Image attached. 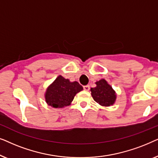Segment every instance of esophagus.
<instances>
[{
    "label": "esophagus",
    "mask_w": 158,
    "mask_h": 158,
    "mask_svg": "<svg viewBox=\"0 0 158 158\" xmlns=\"http://www.w3.org/2000/svg\"><path fill=\"white\" fill-rule=\"evenodd\" d=\"M83 89L85 90H90V85H86L83 86Z\"/></svg>",
    "instance_id": "obj_1"
}]
</instances>
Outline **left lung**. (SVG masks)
Listing matches in <instances>:
<instances>
[{
  "instance_id": "obj_1",
  "label": "left lung",
  "mask_w": 158,
  "mask_h": 158,
  "mask_svg": "<svg viewBox=\"0 0 158 158\" xmlns=\"http://www.w3.org/2000/svg\"><path fill=\"white\" fill-rule=\"evenodd\" d=\"M96 87L92 88L91 95L95 101L103 106L113 105L116 100V94L112 87L104 79L96 82Z\"/></svg>"
}]
</instances>
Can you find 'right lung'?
Masks as SVG:
<instances>
[{"label":"right lung","mask_w":158,"mask_h":158,"mask_svg":"<svg viewBox=\"0 0 158 158\" xmlns=\"http://www.w3.org/2000/svg\"><path fill=\"white\" fill-rule=\"evenodd\" d=\"M83 90L77 82H70L60 75L47 88L45 98L48 105L54 108H62L70 105L77 93Z\"/></svg>","instance_id":"add662e5"}]
</instances>
